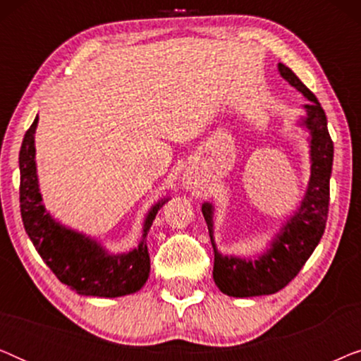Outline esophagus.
I'll return each instance as SVG.
<instances>
[{
  "mask_svg": "<svg viewBox=\"0 0 361 361\" xmlns=\"http://www.w3.org/2000/svg\"><path fill=\"white\" fill-rule=\"evenodd\" d=\"M189 187H190V185H189Z\"/></svg>",
  "mask_w": 361,
  "mask_h": 361,
  "instance_id": "esophagus-1",
  "label": "esophagus"
}]
</instances>
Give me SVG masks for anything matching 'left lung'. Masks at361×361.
<instances>
[{"label": "left lung", "mask_w": 361, "mask_h": 361, "mask_svg": "<svg viewBox=\"0 0 361 361\" xmlns=\"http://www.w3.org/2000/svg\"><path fill=\"white\" fill-rule=\"evenodd\" d=\"M278 71L290 87L307 98V103L302 106L305 115L298 121V125L309 133L307 190L300 205L283 221L268 246L255 258L224 255L216 248L214 240L215 207L210 202L202 204V214L209 226L215 255L214 281L221 293L231 298L269 295L286 288L314 253L327 224L334 164V142L329 135L327 116L314 93L289 67L279 62Z\"/></svg>", "instance_id": "left-lung-1"}]
</instances>
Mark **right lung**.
<instances>
[{"instance_id": "1", "label": "right lung", "mask_w": 361, "mask_h": 361, "mask_svg": "<svg viewBox=\"0 0 361 361\" xmlns=\"http://www.w3.org/2000/svg\"><path fill=\"white\" fill-rule=\"evenodd\" d=\"M37 123L39 116L24 135L19 151L21 216L34 248L57 279L77 294L93 298H121L137 293L146 284L151 271L146 236L157 212L169 200V197H162L147 210L142 221L141 240L136 248L123 253H111L102 241L62 225L44 207L34 146Z\"/></svg>"}]
</instances>
